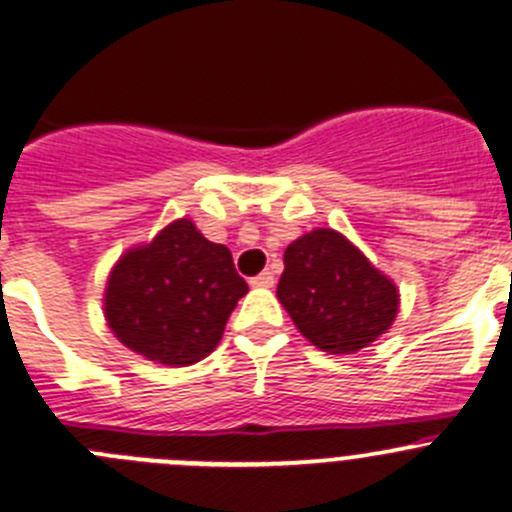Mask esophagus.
I'll use <instances>...</instances> for the list:
<instances>
[{"label":"esophagus","mask_w":512,"mask_h":512,"mask_svg":"<svg viewBox=\"0 0 512 512\" xmlns=\"http://www.w3.org/2000/svg\"><path fill=\"white\" fill-rule=\"evenodd\" d=\"M250 285L252 287H272V285H275V275H272L270 270H265V272H260L257 277H252Z\"/></svg>","instance_id":"34e87169"}]
</instances>
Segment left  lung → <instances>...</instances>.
Returning <instances> with one entry per match:
<instances>
[{"instance_id": "left-lung-1", "label": "left lung", "mask_w": 512, "mask_h": 512, "mask_svg": "<svg viewBox=\"0 0 512 512\" xmlns=\"http://www.w3.org/2000/svg\"><path fill=\"white\" fill-rule=\"evenodd\" d=\"M277 299L307 342L339 356L389 332L401 304L396 282L332 227L289 242Z\"/></svg>"}]
</instances>
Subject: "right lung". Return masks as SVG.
<instances>
[{
	"label": "right lung",
	"instance_id": "add662e5",
	"mask_svg": "<svg viewBox=\"0 0 512 512\" xmlns=\"http://www.w3.org/2000/svg\"><path fill=\"white\" fill-rule=\"evenodd\" d=\"M247 282L225 245L178 218L111 267L103 317L118 342L163 366H190L220 344Z\"/></svg>",
	"mask_w": 512,
	"mask_h": 512
}]
</instances>
